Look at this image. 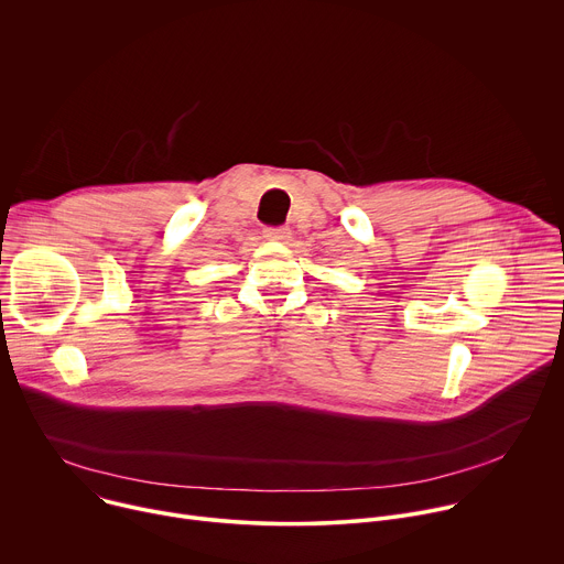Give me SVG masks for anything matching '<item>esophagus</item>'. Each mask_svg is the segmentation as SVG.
<instances>
[{
  "mask_svg": "<svg viewBox=\"0 0 564 564\" xmlns=\"http://www.w3.org/2000/svg\"><path fill=\"white\" fill-rule=\"evenodd\" d=\"M265 237L272 241H288L290 239V228H268Z\"/></svg>",
  "mask_w": 564,
  "mask_h": 564,
  "instance_id": "esophagus-1",
  "label": "esophagus"
}]
</instances>
